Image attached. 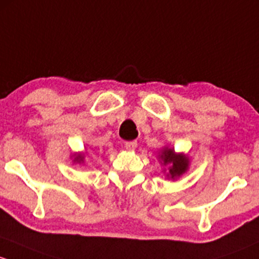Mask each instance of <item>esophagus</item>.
Segmentation results:
<instances>
[{"instance_id": "1", "label": "esophagus", "mask_w": 259, "mask_h": 259, "mask_svg": "<svg viewBox=\"0 0 259 259\" xmlns=\"http://www.w3.org/2000/svg\"><path fill=\"white\" fill-rule=\"evenodd\" d=\"M124 147H126V149H128V151H133V149H136V147H137V142L136 141L124 142Z\"/></svg>"}]
</instances>
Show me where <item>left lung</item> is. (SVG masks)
Returning a JSON list of instances; mask_svg holds the SVG:
<instances>
[{"label": "left lung", "instance_id": "8db88e82", "mask_svg": "<svg viewBox=\"0 0 259 259\" xmlns=\"http://www.w3.org/2000/svg\"><path fill=\"white\" fill-rule=\"evenodd\" d=\"M159 159L163 166L168 167V172H167V177L176 180V178L181 177L183 173L187 172L189 166V159L186 154L183 153H176L175 149L164 147L159 153Z\"/></svg>", "mask_w": 259, "mask_h": 259}]
</instances>
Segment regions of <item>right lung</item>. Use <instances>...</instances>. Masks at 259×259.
<instances>
[{
	"label": "right lung",
	"instance_id": "right-lung-1",
	"mask_svg": "<svg viewBox=\"0 0 259 259\" xmlns=\"http://www.w3.org/2000/svg\"><path fill=\"white\" fill-rule=\"evenodd\" d=\"M83 159H84L83 154H82V153H74L73 162H76V163H83Z\"/></svg>",
	"mask_w": 259,
	"mask_h": 259
}]
</instances>
